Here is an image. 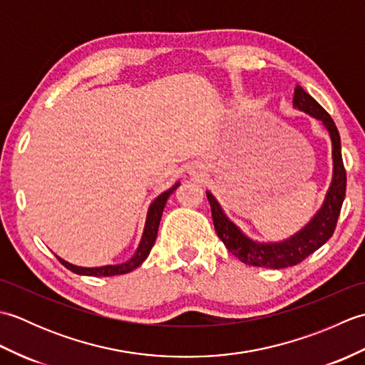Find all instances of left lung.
I'll return each instance as SVG.
<instances>
[{
  "label": "left lung",
  "instance_id": "8db88e82",
  "mask_svg": "<svg viewBox=\"0 0 365 365\" xmlns=\"http://www.w3.org/2000/svg\"><path fill=\"white\" fill-rule=\"evenodd\" d=\"M293 106L299 111H304L312 118L319 119L324 128L328 130L332 144V180L327 197L319 212L297 234L284 242L260 243L246 237L226 213L222 212L218 200L210 191H207V199L212 207V218L215 230L224 246L242 260L246 265L263 268H287L298 265L307 255L315 252L332 237L336 224L342 208L346 190V173L342 161V147H340V135L331 115L323 110V106L311 97L301 86L294 88Z\"/></svg>",
  "mask_w": 365,
  "mask_h": 365
}]
</instances>
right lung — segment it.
<instances>
[{"label": "right lung", "instance_id": "right-lung-1", "mask_svg": "<svg viewBox=\"0 0 365 365\" xmlns=\"http://www.w3.org/2000/svg\"><path fill=\"white\" fill-rule=\"evenodd\" d=\"M178 185H180V182H177L174 187L169 188L168 191L161 192V195L150 204L149 210H147V218H145V226H144L141 242H139L136 252L131 255V259H128L127 262L118 263V265H105V267H97V268L76 267V265H72V263H68L61 257H58L59 262L63 263L66 268L73 271V273L83 274V276H97V277L98 276H115V274H125V273H130V271H133L135 268L141 265V263L147 257H149L152 246L155 245V240H157L163 210H165V205L168 202L169 196L178 188Z\"/></svg>", "mask_w": 365, "mask_h": 365}]
</instances>
